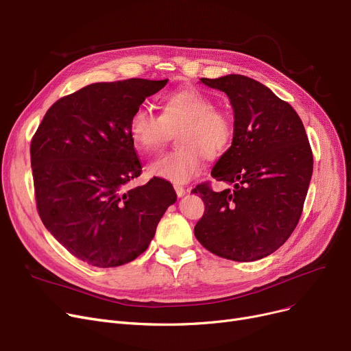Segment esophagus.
Returning <instances> with one entry per match:
<instances>
[{"instance_id":"esophagus-1","label":"esophagus","mask_w":351,"mask_h":351,"mask_svg":"<svg viewBox=\"0 0 351 351\" xmlns=\"http://www.w3.org/2000/svg\"><path fill=\"white\" fill-rule=\"evenodd\" d=\"M173 188H175V192H176V195L179 196V197H182V196H185L186 193H188V191L183 188V186H180V185H173Z\"/></svg>"}]
</instances>
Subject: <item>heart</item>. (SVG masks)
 I'll return each instance as SVG.
<instances>
[{
	"instance_id": "heart-1",
	"label": "heart",
	"mask_w": 351,
	"mask_h": 351,
	"mask_svg": "<svg viewBox=\"0 0 351 351\" xmlns=\"http://www.w3.org/2000/svg\"><path fill=\"white\" fill-rule=\"evenodd\" d=\"M160 115L151 108H136L129 118V136L145 155L159 152L176 134L178 149L155 159L147 172L175 183H186L197 176L205 159L222 158L233 142L232 118L216 109V102L205 92L185 88L165 95Z\"/></svg>"
}]
</instances>
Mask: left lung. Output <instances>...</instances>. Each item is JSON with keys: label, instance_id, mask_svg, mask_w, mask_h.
I'll use <instances>...</instances> for the list:
<instances>
[{"label": "left lung", "instance_id": "left-lung-1", "mask_svg": "<svg viewBox=\"0 0 351 351\" xmlns=\"http://www.w3.org/2000/svg\"><path fill=\"white\" fill-rule=\"evenodd\" d=\"M205 85L225 92L234 112V136L212 176L228 183L215 192L200 183L205 213L195 226L200 245L234 262L263 259L296 229L313 173V154L298 112L263 84L245 75Z\"/></svg>", "mask_w": 351, "mask_h": 351}]
</instances>
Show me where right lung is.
Returning <instances> with one entry per match:
<instances>
[{
    "instance_id": "right-lung-1",
    "label": "right lung",
    "mask_w": 351,
    "mask_h": 351,
    "mask_svg": "<svg viewBox=\"0 0 351 351\" xmlns=\"http://www.w3.org/2000/svg\"><path fill=\"white\" fill-rule=\"evenodd\" d=\"M168 80L90 84L55 102L31 141L36 209L44 226L80 261L117 267L142 254L176 202L171 182L128 189L142 165L129 118Z\"/></svg>"
}]
</instances>
